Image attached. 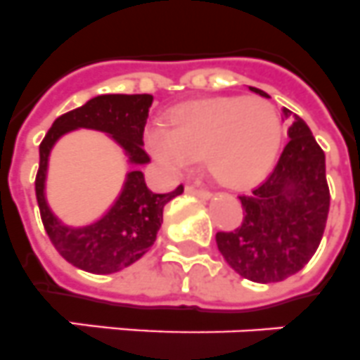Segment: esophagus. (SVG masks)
I'll return each instance as SVG.
<instances>
[{"mask_svg": "<svg viewBox=\"0 0 360 360\" xmlns=\"http://www.w3.org/2000/svg\"><path fill=\"white\" fill-rule=\"evenodd\" d=\"M185 192H186V194H190V195H198V198H201V199H210V198H212V194H210L208 190L194 188V186H186Z\"/></svg>", "mask_w": 360, "mask_h": 360, "instance_id": "esophagus-1", "label": "esophagus"}]
</instances>
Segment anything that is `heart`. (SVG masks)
<instances>
[{"instance_id":"heart-1","label":"heart","mask_w":360,"mask_h":360,"mask_svg":"<svg viewBox=\"0 0 360 360\" xmlns=\"http://www.w3.org/2000/svg\"><path fill=\"white\" fill-rule=\"evenodd\" d=\"M283 137L276 108L262 98L221 96L181 105L146 129L144 144L168 175L188 172L203 153L208 170L231 188H247L271 170Z\"/></svg>"}]
</instances>
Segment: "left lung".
<instances>
[{"mask_svg": "<svg viewBox=\"0 0 360 360\" xmlns=\"http://www.w3.org/2000/svg\"><path fill=\"white\" fill-rule=\"evenodd\" d=\"M250 91L269 98L258 87ZM291 122L289 143L274 170L250 194L240 195L243 221L236 231L217 232L225 262L250 282H280L298 273L315 255L329 212L326 157L309 126L283 108Z\"/></svg>", "mask_w": 360, "mask_h": 360, "instance_id": "obj_1", "label": "left lung"}]
</instances>
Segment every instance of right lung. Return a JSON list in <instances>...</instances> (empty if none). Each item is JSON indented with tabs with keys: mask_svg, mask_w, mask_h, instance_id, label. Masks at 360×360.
Wrapping results in <instances>:
<instances>
[{
	"mask_svg": "<svg viewBox=\"0 0 360 360\" xmlns=\"http://www.w3.org/2000/svg\"><path fill=\"white\" fill-rule=\"evenodd\" d=\"M152 102V95H98L54 120L40 144L36 199L41 221L60 255L87 273H117L143 258L155 243L165 205L183 194V186L155 194L144 181L141 166L148 165L150 157L143 150V134ZM77 129H93L110 136L132 170L127 172L120 195L104 214L84 226H68L46 201V174L52 148L63 134Z\"/></svg>",
	"mask_w": 360,
	"mask_h": 360,
	"instance_id": "obj_1",
	"label": "right lung"
}]
</instances>
